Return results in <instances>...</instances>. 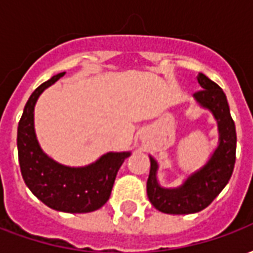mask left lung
<instances>
[{"instance_id":"8db88e82","label":"left lung","mask_w":253,"mask_h":253,"mask_svg":"<svg viewBox=\"0 0 253 253\" xmlns=\"http://www.w3.org/2000/svg\"><path fill=\"white\" fill-rule=\"evenodd\" d=\"M202 90L194 94L196 104L211 112L218 127V145L206 164L187 176L177 187H163L157 170L159 163L150 159V172L146 191L150 203L165 214H194L206 209L228 184L236 161V127L230 116L229 104L223 90L217 84L198 74Z\"/></svg>"}]
</instances>
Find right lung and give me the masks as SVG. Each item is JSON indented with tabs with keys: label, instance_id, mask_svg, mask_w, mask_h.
<instances>
[{
	"label": "right lung",
	"instance_id": "obj_1",
	"mask_svg": "<svg viewBox=\"0 0 253 253\" xmlns=\"http://www.w3.org/2000/svg\"><path fill=\"white\" fill-rule=\"evenodd\" d=\"M65 72L34 90L17 127V150L21 175L32 194L46 206L63 212H90L110 199L116 173L131 152H108L85 167H69L48 157L35 132V105L44 90Z\"/></svg>",
	"mask_w": 253,
	"mask_h": 253
}]
</instances>
